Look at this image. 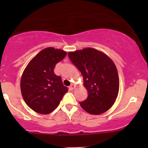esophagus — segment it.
I'll return each instance as SVG.
<instances>
[{
  "label": "esophagus",
  "mask_w": 148,
  "mask_h": 148,
  "mask_svg": "<svg viewBox=\"0 0 148 148\" xmlns=\"http://www.w3.org/2000/svg\"><path fill=\"white\" fill-rule=\"evenodd\" d=\"M75 87H76L75 85H74V84H71V86L69 87V90H74V88H75Z\"/></svg>",
  "instance_id": "34e87169"
}]
</instances>
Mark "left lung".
I'll use <instances>...</instances> for the list:
<instances>
[{"instance_id":"8db88e82","label":"left lung","mask_w":148,"mask_h":148,"mask_svg":"<svg viewBox=\"0 0 148 148\" xmlns=\"http://www.w3.org/2000/svg\"><path fill=\"white\" fill-rule=\"evenodd\" d=\"M72 62L84 77L88 98L80 105L90 114L108 111L118 95L119 77L114 62L103 53L92 48L68 53Z\"/></svg>"}]
</instances>
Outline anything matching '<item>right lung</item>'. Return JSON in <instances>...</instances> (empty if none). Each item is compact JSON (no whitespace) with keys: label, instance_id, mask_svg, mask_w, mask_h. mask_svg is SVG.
I'll return each instance as SVG.
<instances>
[{"label":"right lung","instance_id":"right-lung-1","mask_svg":"<svg viewBox=\"0 0 148 148\" xmlns=\"http://www.w3.org/2000/svg\"><path fill=\"white\" fill-rule=\"evenodd\" d=\"M67 52L53 47L46 48L30 60L21 79L22 97L26 104L41 114H49L60 103L68 88L53 69Z\"/></svg>","mask_w":148,"mask_h":148}]
</instances>
